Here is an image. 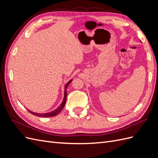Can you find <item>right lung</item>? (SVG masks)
<instances>
[{"instance_id": "add662e5", "label": "right lung", "mask_w": 158, "mask_h": 158, "mask_svg": "<svg viewBox=\"0 0 158 158\" xmlns=\"http://www.w3.org/2000/svg\"><path fill=\"white\" fill-rule=\"evenodd\" d=\"M71 82H72V80H70L69 82L66 84L65 88H64V95L63 101L60 105V106L58 108H56L55 110H54V111H52L49 113H34V112H32L31 111H29V110H28V111H29L30 113H31L32 114H33V115L40 117H54V116L56 115L57 114H59L61 111V110L63 109V107L65 106L66 100V95H67V92H66V88H68L69 85L70 84Z\"/></svg>"}]
</instances>
